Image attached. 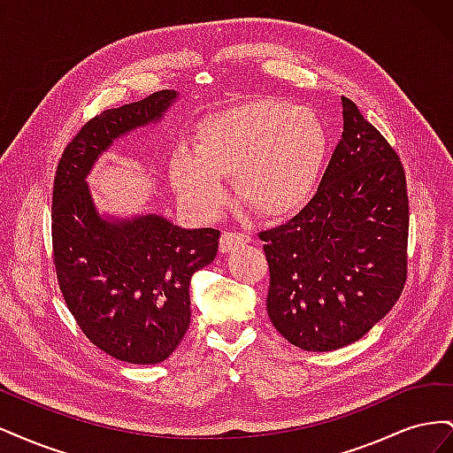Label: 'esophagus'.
Masks as SVG:
<instances>
[{
    "label": "esophagus",
    "instance_id": "esophagus-1",
    "mask_svg": "<svg viewBox=\"0 0 453 453\" xmlns=\"http://www.w3.org/2000/svg\"><path fill=\"white\" fill-rule=\"evenodd\" d=\"M248 242H251V238L248 234H242V232H234V230H226L221 236V251L228 253L232 250H236L238 245H243Z\"/></svg>",
    "mask_w": 453,
    "mask_h": 453
}]
</instances>
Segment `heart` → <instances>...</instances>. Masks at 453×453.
Segmentation results:
<instances>
[{"instance_id": "b5f03b06", "label": "heart", "mask_w": 453, "mask_h": 453, "mask_svg": "<svg viewBox=\"0 0 453 453\" xmlns=\"http://www.w3.org/2000/svg\"><path fill=\"white\" fill-rule=\"evenodd\" d=\"M326 150L321 120L308 109L263 100L230 107L200 122L195 149H180L170 175L180 196L198 213L213 215L238 198L260 217L303 208L319 177Z\"/></svg>"}]
</instances>
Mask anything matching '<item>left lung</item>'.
<instances>
[{
  "label": "left lung",
  "instance_id": "8db88e82",
  "mask_svg": "<svg viewBox=\"0 0 453 453\" xmlns=\"http://www.w3.org/2000/svg\"><path fill=\"white\" fill-rule=\"evenodd\" d=\"M344 132L318 193L289 223L260 232L270 268L266 310L306 351L363 338L396 300L408 272V193L399 155L342 96Z\"/></svg>",
  "mask_w": 453,
  "mask_h": 453
}]
</instances>
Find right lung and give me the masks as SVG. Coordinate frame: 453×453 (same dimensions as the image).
Listing matches in <instances>:
<instances>
[{
	"instance_id": "add662e5",
	"label": "right lung",
	"mask_w": 453,
	"mask_h": 453,
	"mask_svg": "<svg viewBox=\"0 0 453 453\" xmlns=\"http://www.w3.org/2000/svg\"><path fill=\"white\" fill-rule=\"evenodd\" d=\"M173 90L105 109L64 149L52 187V263L81 331L111 357L157 365L181 344L190 325L188 285L213 263L221 232L187 230L147 213L111 221L96 211L85 181L105 149L162 119Z\"/></svg>"
}]
</instances>
